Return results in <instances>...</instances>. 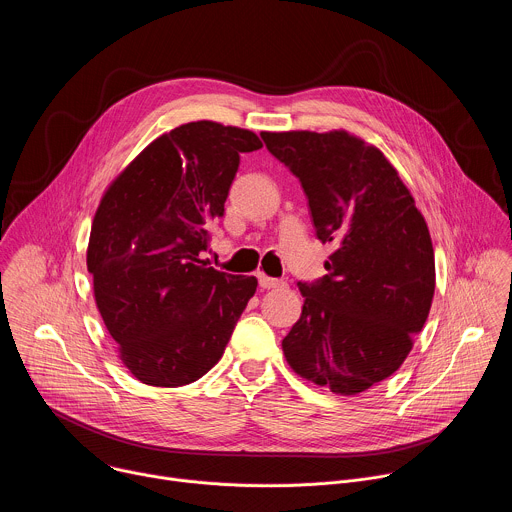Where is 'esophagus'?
Masks as SVG:
<instances>
[{"label":"esophagus","instance_id":"34e87169","mask_svg":"<svg viewBox=\"0 0 512 512\" xmlns=\"http://www.w3.org/2000/svg\"><path fill=\"white\" fill-rule=\"evenodd\" d=\"M259 285L263 289H283L287 283L281 281V279H273V277H267V275L259 273Z\"/></svg>","mask_w":512,"mask_h":512}]
</instances>
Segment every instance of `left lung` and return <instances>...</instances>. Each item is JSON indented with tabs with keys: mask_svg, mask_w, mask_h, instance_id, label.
<instances>
[{
	"mask_svg": "<svg viewBox=\"0 0 512 512\" xmlns=\"http://www.w3.org/2000/svg\"><path fill=\"white\" fill-rule=\"evenodd\" d=\"M261 137L300 178L316 237L334 247L328 273L298 283L304 308L281 342L285 360L336 395L367 391L401 367L427 320L435 259L425 218L383 152L344 129Z\"/></svg>",
	"mask_w": 512,
	"mask_h": 512,
	"instance_id": "left-lung-1",
	"label": "left lung"
}]
</instances>
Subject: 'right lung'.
I'll list each match as a JSON object with an SVG mask.
<instances>
[{
    "label": "right lung",
    "instance_id": "add662e5",
    "mask_svg": "<svg viewBox=\"0 0 512 512\" xmlns=\"http://www.w3.org/2000/svg\"><path fill=\"white\" fill-rule=\"evenodd\" d=\"M259 148L249 129L192 121L154 139L103 194L87 269L137 381L182 387L221 360L257 279L206 267L200 253L225 214L241 154Z\"/></svg>",
    "mask_w": 512,
    "mask_h": 512
}]
</instances>
